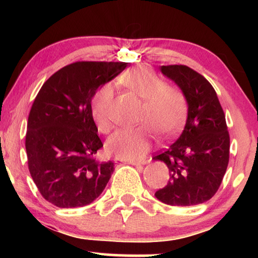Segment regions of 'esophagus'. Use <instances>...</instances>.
<instances>
[{
    "mask_svg": "<svg viewBox=\"0 0 258 258\" xmlns=\"http://www.w3.org/2000/svg\"><path fill=\"white\" fill-rule=\"evenodd\" d=\"M147 163L146 160H142V161H130V164H132L134 166H141V165H145Z\"/></svg>",
    "mask_w": 258,
    "mask_h": 258,
    "instance_id": "34e87169",
    "label": "esophagus"
}]
</instances>
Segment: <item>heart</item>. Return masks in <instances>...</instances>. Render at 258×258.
I'll return each mask as SVG.
<instances>
[{
  "instance_id": "1",
  "label": "heart",
  "mask_w": 258,
  "mask_h": 258,
  "mask_svg": "<svg viewBox=\"0 0 258 258\" xmlns=\"http://www.w3.org/2000/svg\"><path fill=\"white\" fill-rule=\"evenodd\" d=\"M123 85L143 101L138 128L120 130L107 141V151L119 157L141 158L150 150L155 133L172 136L183 123L186 111L184 93L177 87L165 84L154 71L140 67L126 71L120 76ZM113 87L103 85L92 100V116L101 133L113 127L111 106Z\"/></svg>"
}]
</instances>
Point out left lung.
Instances as JSON below:
<instances>
[{"label": "left lung", "instance_id": "1", "mask_svg": "<svg viewBox=\"0 0 258 258\" xmlns=\"http://www.w3.org/2000/svg\"><path fill=\"white\" fill-rule=\"evenodd\" d=\"M161 72L175 82L187 102L182 133L153 160L166 164L169 180L157 200L172 206L202 204L215 195L229 160L225 114L214 87L186 65H167Z\"/></svg>", "mask_w": 258, "mask_h": 258}]
</instances>
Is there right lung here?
Here are the masks:
<instances>
[{
    "label": "right lung",
    "instance_id": "1",
    "mask_svg": "<svg viewBox=\"0 0 258 258\" xmlns=\"http://www.w3.org/2000/svg\"><path fill=\"white\" fill-rule=\"evenodd\" d=\"M127 65L75 62L54 73L37 93L27 119V164L41 195L53 205H89L111 178L114 163L95 158L103 143L91 103L98 87Z\"/></svg>",
    "mask_w": 258,
    "mask_h": 258
}]
</instances>
